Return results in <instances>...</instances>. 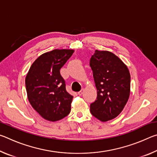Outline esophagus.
Listing matches in <instances>:
<instances>
[{
  "label": "esophagus",
  "instance_id": "34e87169",
  "mask_svg": "<svg viewBox=\"0 0 157 157\" xmlns=\"http://www.w3.org/2000/svg\"><path fill=\"white\" fill-rule=\"evenodd\" d=\"M83 91H84V89H82L80 91H79V92L78 93V95H82V94H83Z\"/></svg>",
  "mask_w": 157,
  "mask_h": 157
}]
</instances>
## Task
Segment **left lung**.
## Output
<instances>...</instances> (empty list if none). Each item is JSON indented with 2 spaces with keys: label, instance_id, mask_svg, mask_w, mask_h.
Wrapping results in <instances>:
<instances>
[{
  "label": "left lung",
  "instance_id": "1",
  "mask_svg": "<svg viewBox=\"0 0 157 157\" xmlns=\"http://www.w3.org/2000/svg\"><path fill=\"white\" fill-rule=\"evenodd\" d=\"M97 99L90 111L102 122L115 118L123 111L130 94V74L127 66L109 51L96 50L90 59Z\"/></svg>",
  "mask_w": 157,
  "mask_h": 157
}]
</instances>
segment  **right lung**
Segmentation results:
<instances>
[{
    "mask_svg": "<svg viewBox=\"0 0 157 157\" xmlns=\"http://www.w3.org/2000/svg\"><path fill=\"white\" fill-rule=\"evenodd\" d=\"M74 52L55 49L34 61L25 78L28 98L34 110L49 121H59L71 111L73 96L66 90L59 70Z\"/></svg>",
    "mask_w": 157,
    "mask_h": 157,
    "instance_id": "add662e5",
    "label": "right lung"
}]
</instances>
